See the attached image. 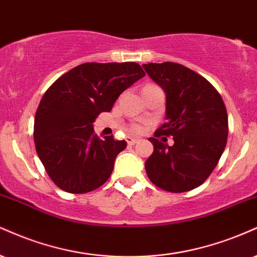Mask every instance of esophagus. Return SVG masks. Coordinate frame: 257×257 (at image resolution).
Listing matches in <instances>:
<instances>
[{"label": "esophagus", "mask_w": 257, "mask_h": 257, "mask_svg": "<svg viewBox=\"0 0 257 257\" xmlns=\"http://www.w3.org/2000/svg\"><path fill=\"white\" fill-rule=\"evenodd\" d=\"M138 138H134V137H126V142H127L128 146H135L136 143H138Z\"/></svg>", "instance_id": "1"}]
</instances>
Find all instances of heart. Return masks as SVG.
Masks as SVG:
<instances>
[{
  "mask_svg": "<svg viewBox=\"0 0 257 257\" xmlns=\"http://www.w3.org/2000/svg\"><path fill=\"white\" fill-rule=\"evenodd\" d=\"M131 131L135 132V134H141L143 131V126L140 125V123H135V125L131 126Z\"/></svg>",
  "mask_w": 257,
  "mask_h": 257,
  "instance_id": "obj_1",
  "label": "heart"
}]
</instances>
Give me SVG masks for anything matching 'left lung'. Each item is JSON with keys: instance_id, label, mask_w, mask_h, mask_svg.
Segmentation results:
<instances>
[{"instance_id": "left-lung-1", "label": "left lung", "mask_w": 257, "mask_h": 257, "mask_svg": "<svg viewBox=\"0 0 257 257\" xmlns=\"http://www.w3.org/2000/svg\"><path fill=\"white\" fill-rule=\"evenodd\" d=\"M143 68L166 95L167 121L155 137L172 136L174 142L168 146L149 138L154 152L146 161L148 177L166 191L198 188L225 150L228 120L224 101L209 81L179 63H147Z\"/></svg>"}]
</instances>
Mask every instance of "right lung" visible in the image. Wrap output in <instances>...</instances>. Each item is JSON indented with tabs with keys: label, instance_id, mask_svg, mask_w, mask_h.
I'll return each mask as SVG.
<instances>
[{
	"label": "right lung",
	"instance_id": "right-lung-1",
	"mask_svg": "<svg viewBox=\"0 0 257 257\" xmlns=\"http://www.w3.org/2000/svg\"><path fill=\"white\" fill-rule=\"evenodd\" d=\"M146 73L136 62H87L57 79L42 97L33 140L45 171L63 191L85 194L107 182L125 141L99 138L93 121Z\"/></svg>",
	"mask_w": 257,
	"mask_h": 257
}]
</instances>
